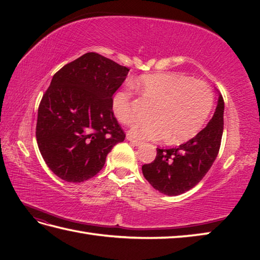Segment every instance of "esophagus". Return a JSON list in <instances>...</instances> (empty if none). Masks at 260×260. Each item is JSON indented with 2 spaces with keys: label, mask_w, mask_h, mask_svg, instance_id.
Instances as JSON below:
<instances>
[{
  "label": "esophagus",
  "mask_w": 260,
  "mask_h": 260,
  "mask_svg": "<svg viewBox=\"0 0 260 260\" xmlns=\"http://www.w3.org/2000/svg\"><path fill=\"white\" fill-rule=\"evenodd\" d=\"M128 141L132 143V144H134L135 146H140V145H142V144H143V142H141V141H137V140H134V139H132V137H128Z\"/></svg>",
  "instance_id": "obj_1"
}]
</instances>
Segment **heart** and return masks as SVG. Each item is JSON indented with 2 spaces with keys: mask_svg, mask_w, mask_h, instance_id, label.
<instances>
[{
  "mask_svg": "<svg viewBox=\"0 0 260 260\" xmlns=\"http://www.w3.org/2000/svg\"><path fill=\"white\" fill-rule=\"evenodd\" d=\"M136 85L145 99L156 107L150 124H140L131 136L141 140H167L178 144L194 137L201 131L213 106V92L208 82L178 74L143 76ZM112 109L121 124L137 121L131 88L120 89L112 98Z\"/></svg>",
  "mask_w": 260,
  "mask_h": 260,
  "instance_id": "b5f03b06",
  "label": "heart"
}]
</instances>
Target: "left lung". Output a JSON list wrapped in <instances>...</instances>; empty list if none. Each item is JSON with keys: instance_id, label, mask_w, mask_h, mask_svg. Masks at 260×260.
I'll return each instance as SVG.
<instances>
[{"instance_id": "left-lung-1", "label": "left lung", "mask_w": 260, "mask_h": 260, "mask_svg": "<svg viewBox=\"0 0 260 260\" xmlns=\"http://www.w3.org/2000/svg\"><path fill=\"white\" fill-rule=\"evenodd\" d=\"M223 110V98L219 95L213 117L193 139L175 148H156L155 159L142 167L143 175L154 189L167 196H179L203 179L221 145Z\"/></svg>"}]
</instances>
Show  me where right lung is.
Returning a JSON list of instances; mask_svg holds the SVG:
<instances>
[{
    "mask_svg": "<svg viewBox=\"0 0 260 260\" xmlns=\"http://www.w3.org/2000/svg\"><path fill=\"white\" fill-rule=\"evenodd\" d=\"M129 69L88 52L57 71L39 105L37 143L58 178L79 183L95 176L125 133L112 98Z\"/></svg>",
    "mask_w": 260,
    "mask_h": 260,
    "instance_id": "right-lung-1",
    "label": "right lung"
}]
</instances>
